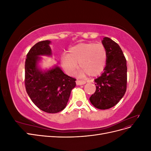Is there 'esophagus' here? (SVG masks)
I'll use <instances>...</instances> for the list:
<instances>
[{"mask_svg": "<svg viewBox=\"0 0 151 151\" xmlns=\"http://www.w3.org/2000/svg\"><path fill=\"white\" fill-rule=\"evenodd\" d=\"M86 83V81H76L77 85H84Z\"/></svg>", "mask_w": 151, "mask_h": 151, "instance_id": "esophagus-1", "label": "esophagus"}]
</instances>
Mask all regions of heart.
Wrapping results in <instances>:
<instances>
[{
	"label": "heart",
	"instance_id": "1",
	"mask_svg": "<svg viewBox=\"0 0 151 151\" xmlns=\"http://www.w3.org/2000/svg\"><path fill=\"white\" fill-rule=\"evenodd\" d=\"M106 50L101 44L81 43L68 49V53L63 54L61 63L68 75L73 76L78 67H81L78 76H96L101 74L106 63Z\"/></svg>",
	"mask_w": 151,
	"mask_h": 151
}]
</instances>
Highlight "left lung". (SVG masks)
Masks as SVG:
<instances>
[{
    "label": "left lung",
    "instance_id": "obj_1",
    "mask_svg": "<svg viewBox=\"0 0 151 151\" xmlns=\"http://www.w3.org/2000/svg\"><path fill=\"white\" fill-rule=\"evenodd\" d=\"M101 42L106 50V63L101 76L94 79L96 89L89 100L95 108L106 109L115 106L126 92L127 67L119 45L108 37Z\"/></svg>",
    "mask_w": 151,
    "mask_h": 151
}]
</instances>
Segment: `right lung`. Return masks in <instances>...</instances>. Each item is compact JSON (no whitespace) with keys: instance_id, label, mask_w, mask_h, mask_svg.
Segmentation results:
<instances>
[{"instance_id":"right-lung-1","label":"right lung","mask_w":151,"mask_h":151,"mask_svg":"<svg viewBox=\"0 0 151 151\" xmlns=\"http://www.w3.org/2000/svg\"><path fill=\"white\" fill-rule=\"evenodd\" d=\"M50 44L51 41L45 40L30 49L25 62L24 83L26 92L36 106L55 113L65 108L76 79L65 74L58 65L46 70L39 66L41 56L52 57Z\"/></svg>"}]
</instances>
